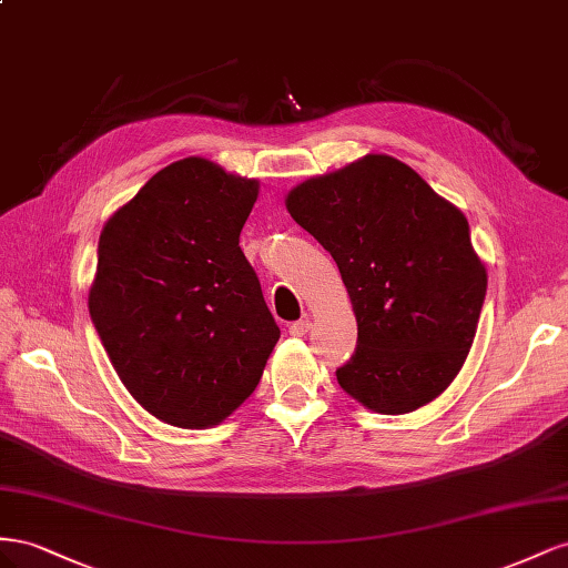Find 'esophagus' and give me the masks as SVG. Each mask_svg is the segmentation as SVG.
<instances>
[{"instance_id":"esophagus-1","label":"esophagus","mask_w":568,"mask_h":568,"mask_svg":"<svg viewBox=\"0 0 568 568\" xmlns=\"http://www.w3.org/2000/svg\"><path fill=\"white\" fill-rule=\"evenodd\" d=\"M310 328H312L310 318H300V321H295V323H290L287 333L295 335V337H302V335H306V331H310Z\"/></svg>"}]
</instances>
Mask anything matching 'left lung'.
Returning <instances> with one entry per match:
<instances>
[{
    "label": "left lung",
    "instance_id": "left-lung-1",
    "mask_svg": "<svg viewBox=\"0 0 568 568\" xmlns=\"http://www.w3.org/2000/svg\"><path fill=\"white\" fill-rule=\"evenodd\" d=\"M285 206L343 275L356 349L339 387L378 414H409L455 381L488 287L468 221L387 154L310 178Z\"/></svg>",
    "mask_w": 568,
    "mask_h": 568
}]
</instances>
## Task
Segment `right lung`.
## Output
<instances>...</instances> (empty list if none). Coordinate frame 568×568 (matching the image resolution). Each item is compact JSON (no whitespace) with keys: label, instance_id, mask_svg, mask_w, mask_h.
I'll use <instances>...</instances> for the list:
<instances>
[{"label":"right lung","instance_id":"obj_1","mask_svg":"<svg viewBox=\"0 0 568 568\" xmlns=\"http://www.w3.org/2000/svg\"><path fill=\"white\" fill-rule=\"evenodd\" d=\"M258 181L202 156L154 173L100 235L90 316L119 378L178 428L231 416L281 337L240 250Z\"/></svg>","mask_w":568,"mask_h":568}]
</instances>
